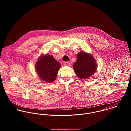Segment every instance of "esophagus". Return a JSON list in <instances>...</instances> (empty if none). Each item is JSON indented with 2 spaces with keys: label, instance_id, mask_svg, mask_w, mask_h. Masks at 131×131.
I'll list each match as a JSON object with an SVG mask.
<instances>
[{
  "label": "esophagus",
  "instance_id": "obj_1",
  "mask_svg": "<svg viewBox=\"0 0 131 131\" xmlns=\"http://www.w3.org/2000/svg\"><path fill=\"white\" fill-rule=\"evenodd\" d=\"M64 65H65V66H69L70 65V64H69V63H68V62H66L64 63Z\"/></svg>",
  "mask_w": 131,
  "mask_h": 131
}]
</instances>
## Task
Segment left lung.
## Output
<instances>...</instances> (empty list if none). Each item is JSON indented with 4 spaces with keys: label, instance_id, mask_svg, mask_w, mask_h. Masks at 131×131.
I'll list each match as a JSON object with an SVG mask.
<instances>
[{
    "label": "left lung",
    "instance_id": "8db88e82",
    "mask_svg": "<svg viewBox=\"0 0 131 131\" xmlns=\"http://www.w3.org/2000/svg\"><path fill=\"white\" fill-rule=\"evenodd\" d=\"M97 64L93 56L84 52L77 54V61L73 68L77 76L81 79H86L92 76L96 70Z\"/></svg>",
    "mask_w": 131,
    "mask_h": 131
}]
</instances>
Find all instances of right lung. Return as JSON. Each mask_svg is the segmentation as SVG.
<instances>
[{"label": "right lung", "mask_w": 131, "mask_h": 131, "mask_svg": "<svg viewBox=\"0 0 131 131\" xmlns=\"http://www.w3.org/2000/svg\"><path fill=\"white\" fill-rule=\"evenodd\" d=\"M60 67V63L53 56L46 54L39 58L36 64L35 69L41 80L51 83L55 80Z\"/></svg>", "instance_id": "1"}]
</instances>
